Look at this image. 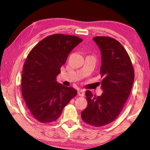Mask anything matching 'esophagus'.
<instances>
[{
    "label": "esophagus",
    "instance_id": "esophagus-1",
    "mask_svg": "<svg viewBox=\"0 0 150 150\" xmlns=\"http://www.w3.org/2000/svg\"><path fill=\"white\" fill-rule=\"evenodd\" d=\"M77 93H78V95H79V96H84V95H85L84 91H83L82 89L79 90Z\"/></svg>",
    "mask_w": 150,
    "mask_h": 150
}]
</instances>
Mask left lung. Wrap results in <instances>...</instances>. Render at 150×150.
<instances>
[{"instance_id": "obj_1", "label": "left lung", "mask_w": 150, "mask_h": 150, "mask_svg": "<svg viewBox=\"0 0 150 150\" xmlns=\"http://www.w3.org/2000/svg\"><path fill=\"white\" fill-rule=\"evenodd\" d=\"M93 40L101 53L100 73L103 79L100 96L87 91L88 105L81 112V118L96 127L106 125L118 117L130 95L134 80V71L128 53L120 42L107 36Z\"/></svg>"}]
</instances>
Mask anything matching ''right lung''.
Listing matches in <instances>:
<instances>
[{
  "instance_id": "right-lung-1",
  "label": "right lung",
  "mask_w": 150,
  "mask_h": 150,
  "mask_svg": "<svg viewBox=\"0 0 150 150\" xmlns=\"http://www.w3.org/2000/svg\"><path fill=\"white\" fill-rule=\"evenodd\" d=\"M83 40L56 34L41 40L32 48L24 65L22 95L31 115L42 123L56 120L63 108L77 95V91L58 83L68 55Z\"/></svg>"
}]
</instances>
